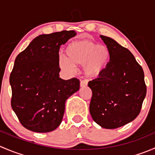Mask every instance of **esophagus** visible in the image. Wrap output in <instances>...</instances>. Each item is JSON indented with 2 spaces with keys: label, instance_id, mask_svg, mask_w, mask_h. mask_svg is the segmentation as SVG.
Listing matches in <instances>:
<instances>
[{
  "label": "esophagus",
  "instance_id": "esophagus-1",
  "mask_svg": "<svg viewBox=\"0 0 155 155\" xmlns=\"http://www.w3.org/2000/svg\"><path fill=\"white\" fill-rule=\"evenodd\" d=\"M87 85V82L86 80H81L80 81V86L81 87H85Z\"/></svg>",
  "mask_w": 155,
  "mask_h": 155
}]
</instances>
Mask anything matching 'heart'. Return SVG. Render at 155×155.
Masks as SVG:
<instances>
[{"label": "heart", "mask_w": 155, "mask_h": 155, "mask_svg": "<svg viewBox=\"0 0 155 155\" xmlns=\"http://www.w3.org/2000/svg\"><path fill=\"white\" fill-rule=\"evenodd\" d=\"M68 58L61 57L59 65L65 71L72 73L75 65L83 64L85 74L97 76L103 71L109 58V51L104 45H97L88 40L75 41L67 48Z\"/></svg>", "instance_id": "b5f03b06"}]
</instances>
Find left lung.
<instances>
[{"instance_id": "8db88e82", "label": "left lung", "mask_w": 155, "mask_h": 155, "mask_svg": "<svg viewBox=\"0 0 155 155\" xmlns=\"http://www.w3.org/2000/svg\"><path fill=\"white\" fill-rule=\"evenodd\" d=\"M109 61L99 77L88 82L92 91L89 110L94 121L107 129L125 125L140 114L146 94L144 72L132 53L101 35Z\"/></svg>"}]
</instances>
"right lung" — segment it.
Wrapping results in <instances>:
<instances>
[{"instance_id":"add662e5","label":"right lung","mask_w":155,"mask_h":155,"mask_svg":"<svg viewBox=\"0 0 155 155\" xmlns=\"http://www.w3.org/2000/svg\"><path fill=\"white\" fill-rule=\"evenodd\" d=\"M74 31L42 34L15 58L10 76L11 107L24 127L37 133L61 123L65 102L79 89V79L59 78V49Z\"/></svg>"}]
</instances>
